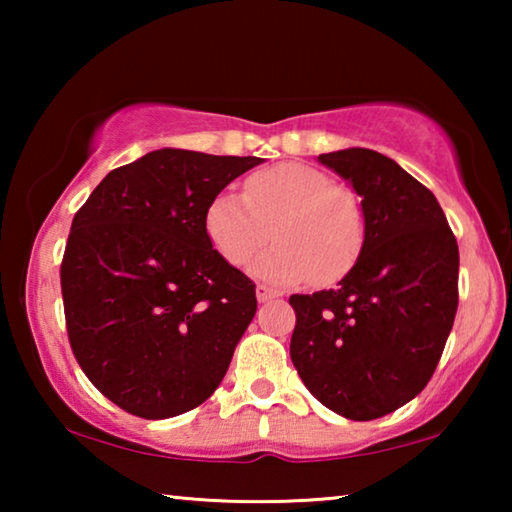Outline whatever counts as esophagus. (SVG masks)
<instances>
[{
    "label": "esophagus",
    "instance_id": "esophagus-1",
    "mask_svg": "<svg viewBox=\"0 0 512 512\" xmlns=\"http://www.w3.org/2000/svg\"><path fill=\"white\" fill-rule=\"evenodd\" d=\"M255 296H257V300H259V302H268V300L277 298V291L264 287V284H259V287L255 289Z\"/></svg>",
    "mask_w": 512,
    "mask_h": 512
}]
</instances>
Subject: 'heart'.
I'll return each mask as SVG.
<instances>
[{
  "instance_id": "obj_1",
  "label": "heart",
  "mask_w": 512,
  "mask_h": 512,
  "mask_svg": "<svg viewBox=\"0 0 512 512\" xmlns=\"http://www.w3.org/2000/svg\"><path fill=\"white\" fill-rule=\"evenodd\" d=\"M212 246L241 266L264 248L250 271L275 287H289L314 275L339 280L357 262L366 235L363 212L350 192L316 167L275 164L248 178L246 194L225 189L205 212Z\"/></svg>"
}]
</instances>
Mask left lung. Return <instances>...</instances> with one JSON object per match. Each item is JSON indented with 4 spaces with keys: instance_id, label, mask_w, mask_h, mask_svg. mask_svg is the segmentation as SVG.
Returning a JSON list of instances; mask_svg holds the SVG:
<instances>
[{
    "instance_id": "1",
    "label": "left lung",
    "mask_w": 512,
    "mask_h": 512,
    "mask_svg": "<svg viewBox=\"0 0 512 512\" xmlns=\"http://www.w3.org/2000/svg\"><path fill=\"white\" fill-rule=\"evenodd\" d=\"M361 196L366 235L336 289L291 296V361L348 420L411 402L436 370L458 307V244L427 187L370 149L318 155Z\"/></svg>"
}]
</instances>
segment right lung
I'll return each instance as SVG.
<instances>
[{"label":"right lung","instance_id":"obj_1","mask_svg":"<svg viewBox=\"0 0 512 512\" xmlns=\"http://www.w3.org/2000/svg\"><path fill=\"white\" fill-rule=\"evenodd\" d=\"M248 155L160 149L112 169L76 212L60 289L79 366L119 409L164 420L203 404L257 311L205 212Z\"/></svg>","mask_w":512,"mask_h":512}]
</instances>
